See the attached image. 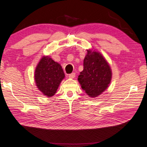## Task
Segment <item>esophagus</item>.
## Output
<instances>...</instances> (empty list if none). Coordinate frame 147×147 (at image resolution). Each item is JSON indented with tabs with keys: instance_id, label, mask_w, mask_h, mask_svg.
Wrapping results in <instances>:
<instances>
[{
	"instance_id": "esophagus-1",
	"label": "esophagus",
	"mask_w": 147,
	"mask_h": 147,
	"mask_svg": "<svg viewBox=\"0 0 147 147\" xmlns=\"http://www.w3.org/2000/svg\"><path fill=\"white\" fill-rule=\"evenodd\" d=\"M68 77H69V78H74L76 77V73H74V72H73V73L69 74Z\"/></svg>"
}]
</instances>
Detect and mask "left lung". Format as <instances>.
I'll return each instance as SVG.
<instances>
[{"label":"left lung","mask_w":147,"mask_h":147,"mask_svg":"<svg viewBox=\"0 0 147 147\" xmlns=\"http://www.w3.org/2000/svg\"><path fill=\"white\" fill-rule=\"evenodd\" d=\"M111 78V69L101 54L88 50L83 61V70L78 76L81 88L90 97H97L107 88Z\"/></svg>","instance_id":"8db88e82"}]
</instances>
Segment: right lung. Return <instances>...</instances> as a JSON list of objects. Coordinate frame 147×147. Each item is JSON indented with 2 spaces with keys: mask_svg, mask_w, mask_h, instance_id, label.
<instances>
[{
  "mask_svg": "<svg viewBox=\"0 0 147 147\" xmlns=\"http://www.w3.org/2000/svg\"><path fill=\"white\" fill-rule=\"evenodd\" d=\"M61 66L49 57H43L35 71V80L37 88L48 97L53 96L61 81L64 78Z\"/></svg>",
  "mask_w": 147,
  "mask_h": 147,
  "instance_id": "1",
  "label": "right lung"
}]
</instances>
